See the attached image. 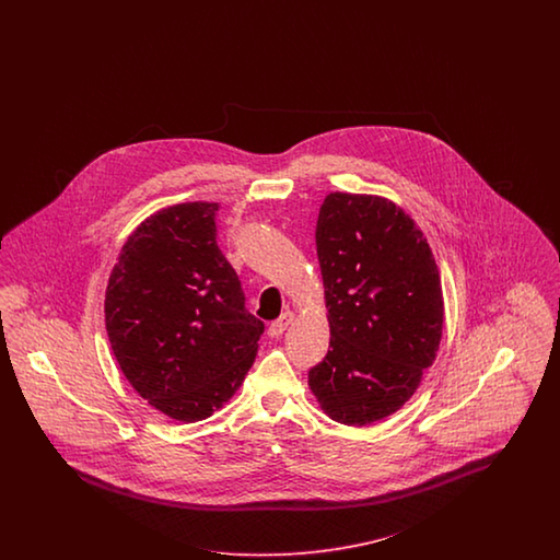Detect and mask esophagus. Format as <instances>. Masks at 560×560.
I'll use <instances>...</instances> for the list:
<instances>
[{"label": "esophagus", "mask_w": 560, "mask_h": 560, "mask_svg": "<svg viewBox=\"0 0 560 560\" xmlns=\"http://www.w3.org/2000/svg\"><path fill=\"white\" fill-rule=\"evenodd\" d=\"M293 318H295V314H293L291 310L283 312V314H281V318H279V320H275V323H271V326H269V337H272V339L281 337V335L288 330L289 324L293 323Z\"/></svg>", "instance_id": "esophagus-1"}]
</instances>
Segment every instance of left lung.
<instances>
[{
  "label": "left lung",
  "instance_id": "left-lung-1",
  "mask_svg": "<svg viewBox=\"0 0 560 560\" xmlns=\"http://www.w3.org/2000/svg\"><path fill=\"white\" fill-rule=\"evenodd\" d=\"M316 250L330 349L307 386L337 423L382 421L405 407L438 355L440 269L421 228L377 195H326Z\"/></svg>",
  "mask_w": 560,
  "mask_h": 560
}]
</instances>
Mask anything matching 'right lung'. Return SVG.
<instances>
[{"instance_id": "right-lung-1", "label": "right lung", "mask_w": 560, "mask_h": 560, "mask_svg": "<svg viewBox=\"0 0 560 560\" xmlns=\"http://www.w3.org/2000/svg\"><path fill=\"white\" fill-rule=\"evenodd\" d=\"M218 209L172 205L141 221L104 295L120 372L141 398L183 423L211 417L236 394L265 330L221 255Z\"/></svg>"}]
</instances>
